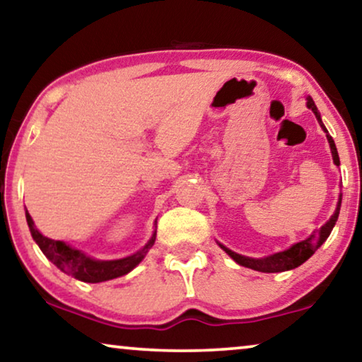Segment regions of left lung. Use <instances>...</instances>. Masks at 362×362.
<instances>
[{"label":"left lung","mask_w":362,"mask_h":362,"mask_svg":"<svg viewBox=\"0 0 362 362\" xmlns=\"http://www.w3.org/2000/svg\"><path fill=\"white\" fill-rule=\"evenodd\" d=\"M306 106L314 112V116H315V119H317L319 125L325 132V136H327V140H329V145H330L332 159H334V164L335 165H340V158H338V151H337L335 141L329 135V132H327L325 125L322 122V117H320V112L317 111V107H315L311 96H308V98H306ZM340 208H341V193H340V197H338V203H337L335 212H334V214H332L330 219L327 221L324 226L319 228V230L313 232L308 238L301 240V242L291 245L288 250L279 251V253H274L271 256H264V257L243 256V255L235 253V251H232V250H228L227 246H223L219 242H217V243H219L221 248L226 251V253L230 256L235 262L240 264V266H243V267L253 269V271H259V272H284V271H291V269H295L298 266H301L303 262H306L309 257H311L315 253V251L320 248V245H322L325 240L329 238L332 228H334L335 223H337L338 214H340Z\"/></svg>","instance_id":"1"}]
</instances>
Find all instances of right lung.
<instances>
[{
	"instance_id": "add662e5",
	"label": "right lung",
	"mask_w": 362,
	"mask_h": 362,
	"mask_svg": "<svg viewBox=\"0 0 362 362\" xmlns=\"http://www.w3.org/2000/svg\"><path fill=\"white\" fill-rule=\"evenodd\" d=\"M25 219L28 223V228H30L32 238L35 240V243L40 246V250L43 251V255L47 256L59 271L67 275H72L74 279L80 280V282L87 284L106 282V280H112L129 274L132 269H135L143 261V257H145L148 251L151 250L154 240H156V228H154L151 238L148 240V243L143 246L141 250L136 251V253L127 257H120V259L101 261L95 259V257H90L88 255H85L83 251L72 248L71 245L59 242V240H51L48 237H45V235L40 233V230L35 227V222H33L27 209ZM154 227H156V221H154Z\"/></svg>"
}]
</instances>
